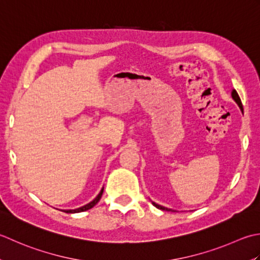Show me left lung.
I'll list each match as a JSON object with an SVG mask.
<instances>
[{
	"label": "left lung",
	"instance_id": "1",
	"mask_svg": "<svg viewBox=\"0 0 260 260\" xmlns=\"http://www.w3.org/2000/svg\"><path fill=\"white\" fill-rule=\"evenodd\" d=\"M231 96H232V99H234V100L236 101V103H237L238 105H239L240 110L242 111V103H241V100H240V98H239V95H238V93H237L236 89H232V92H231ZM152 204L155 205L157 209H159V210H164V211H172V212H175V211H174V210H172V209L164 208V206H161V205H159V204H157V203H155V202H152Z\"/></svg>",
	"mask_w": 260,
	"mask_h": 260
}]
</instances>
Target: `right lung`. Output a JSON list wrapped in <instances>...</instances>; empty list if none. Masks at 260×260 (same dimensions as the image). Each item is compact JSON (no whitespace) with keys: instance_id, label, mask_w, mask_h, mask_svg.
<instances>
[{"instance_id":"right-lung-1","label":"right lung","mask_w":260,"mask_h":260,"mask_svg":"<svg viewBox=\"0 0 260 260\" xmlns=\"http://www.w3.org/2000/svg\"><path fill=\"white\" fill-rule=\"evenodd\" d=\"M103 189L104 188H102L101 189V192L99 193V195L96 198H95L92 202H89L88 204H86V205H84V206H81V208H78V209H75V210H63L62 212H66V213H78V212H84V211H87V210H89V209H92L93 206L96 204L99 201H100V199L102 198V194H103Z\"/></svg>"}]
</instances>
